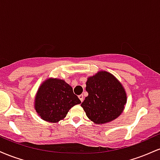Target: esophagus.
<instances>
[{
	"label": "esophagus",
	"instance_id": "1",
	"mask_svg": "<svg viewBox=\"0 0 160 160\" xmlns=\"http://www.w3.org/2000/svg\"><path fill=\"white\" fill-rule=\"evenodd\" d=\"M79 98H80V101H81V102H83V99H84V96H83V95H82V94H81V95H79Z\"/></svg>",
	"mask_w": 160,
	"mask_h": 160
}]
</instances>
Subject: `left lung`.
I'll use <instances>...</instances> for the list:
<instances>
[{
  "label": "left lung",
  "mask_w": 160,
  "mask_h": 160,
  "mask_svg": "<svg viewBox=\"0 0 160 160\" xmlns=\"http://www.w3.org/2000/svg\"><path fill=\"white\" fill-rule=\"evenodd\" d=\"M86 97L81 107L88 118L96 124L111 122L122 113L126 93L120 82L104 71L89 77L86 81Z\"/></svg>",
  "instance_id": "8db88e82"
}]
</instances>
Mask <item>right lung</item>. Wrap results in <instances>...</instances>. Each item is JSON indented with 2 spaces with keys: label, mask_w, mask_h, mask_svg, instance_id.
<instances>
[{
  "label": "right lung",
  "mask_w": 160,
  "mask_h": 160,
  "mask_svg": "<svg viewBox=\"0 0 160 160\" xmlns=\"http://www.w3.org/2000/svg\"><path fill=\"white\" fill-rule=\"evenodd\" d=\"M80 103L72 87L65 80L49 78L40 86L34 108L42 120L58 122L65 118L71 108Z\"/></svg>",
  "instance_id": "right-lung-1"
}]
</instances>
